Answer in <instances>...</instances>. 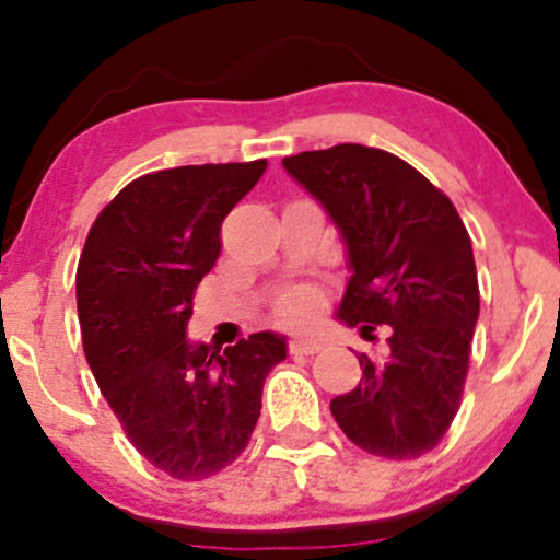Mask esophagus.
I'll use <instances>...</instances> for the list:
<instances>
[{
  "instance_id": "1",
  "label": "esophagus",
  "mask_w": 560,
  "mask_h": 560,
  "mask_svg": "<svg viewBox=\"0 0 560 560\" xmlns=\"http://www.w3.org/2000/svg\"><path fill=\"white\" fill-rule=\"evenodd\" d=\"M320 347H324V342H320L318 337H313V334H298V337L289 342V352H292V355H313Z\"/></svg>"
}]
</instances>
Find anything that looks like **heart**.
Returning a JSON list of instances; mask_svg holds the SVG:
<instances>
[{"instance_id":"heart-1","label":"heart","mask_w":560,"mask_h":560,"mask_svg":"<svg viewBox=\"0 0 560 560\" xmlns=\"http://www.w3.org/2000/svg\"><path fill=\"white\" fill-rule=\"evenodd\" d=\"M316 307H318V292L307 287L294 289V292H289L284 302H281V313L292 320H305L313 311H316Z\"/></svg>"}]
</instances>
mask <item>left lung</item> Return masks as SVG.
I'll return each instance as SVG.
<instances>
[{
    "label": "left lung",
    "mask_w": 560,
    "mask_h": 560,
    "mask_svg": "<svg viewBox=\"0 0 560 560\" xmlns=\"http://www.w3.org/2000/svg\"><path fill=\"white\" fill-rule=\"evenodd\" d=\"M342 236L347 268L337 318L374 339L355 389L331 400L339 429L365 453L419 458L440 445L460 408L479 284L471 240L436 186L392 152L363 144L281 160Z\"/></svg>",
    "instance_id": "obj_1"
}]
</instances>
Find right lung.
<instances>
[{"label":"right lung","instance_id":"add662e5","mask_svg":"<svg viewBox=\"0 0 560 560\" xmlns=\"http://www.w3.org/2000/svg\"><path fill=\"white\" fill-rule=\"evenodd\" d=\"M266 160L178 165L118 191L89 231L75 302L89 369L131 445L173 479L234 464L260 419L262 382L287 337L189 342L195 289L221 255V223Z\"/></svg>","mask_w":560,"mask_h":560}]
</instances>
